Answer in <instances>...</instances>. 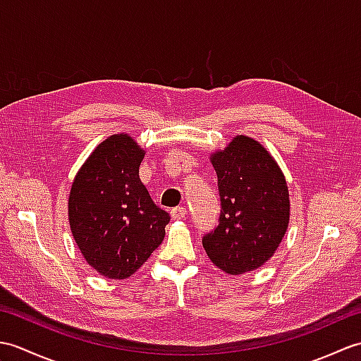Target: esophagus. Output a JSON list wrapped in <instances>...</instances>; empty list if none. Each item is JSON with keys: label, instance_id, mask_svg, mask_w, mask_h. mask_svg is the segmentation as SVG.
<instances>
[{"label": "esophagus", "instance_id": "1", "mask_svg": "<svg viewBox=\"0 0 361 361\" xmlns=\"http://www.w3.org/2000/svg\"><path fill=\"white\" fill-rule=\"evenodd\" d=\"M186 214H188V209L185 208V206H176V208H173L171 211V216L173 220H183L186 217Z\"/></svg>", "mask_w": 361, "mask_h": 361}]
</instances>
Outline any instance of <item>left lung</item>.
<instances>
[{
	"mask_svg": "<svg viewBox=\"0 0 361 361\" xmlns=\"http://www.w3.org/2000/svg\"><path fill=\"white\" fill-rule=\"evenodd\" d=\"M220 195L219 225L203 235L212 264L228 274L256 270L287 233L290 200L286 176L262 144L239 135L211 155Z\"/></svg>",
	"mask_w": 361,
	"mask_h": 361,
	"instance_id": "left-lung-1",
	"label": "left lung"
}]
</instances>
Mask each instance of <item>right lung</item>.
I'll list each match as a JSON object with an SVG mask.
<instances>
[{
	"instance_id": "obj_1",
	"label": "right lung",
	"mask_w": 361,
	"mask_h": 361,
	"mask_svg": "<svg viewBox=\"0 0 361 361\" xmlns=\"http://www.w3.org/2000/svg\"><path fill=\"white\" fill-rule=\"evenodd\" d=\"M145 152L126 133L102 141L73 181L68 219L87 262L109 279H127L164 239L169 214L140 180Z\"/></svg>"
}]
</instances>
